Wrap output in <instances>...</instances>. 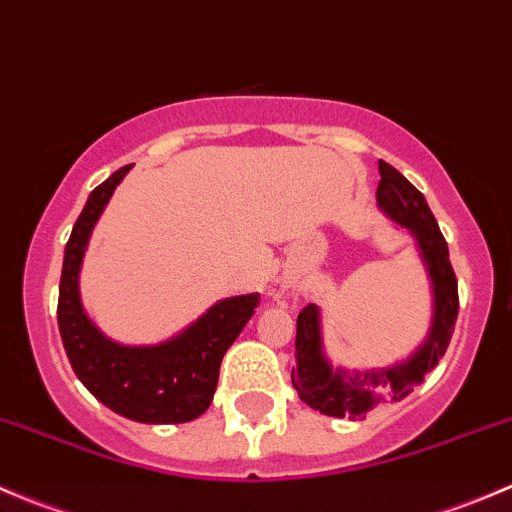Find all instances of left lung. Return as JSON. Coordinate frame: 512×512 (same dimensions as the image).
I'll list each match as a JSON object with an SVG mask.
<instances>
[{"instance_id": "obj_1", "label": "left lung", "mask_w": 512, "mask_h": 512, "mask_svg": "<svg viewBox=\"0 0 512 512\" xmlns=\"http://www.w3.org/2000/svg\"><path fill=\"white\" fill-rule=\"evenodd\" d=\"M379 173L376 205L381 213L389 215L391 223L414 237L418 257L431 282V324L423 342L406 359L381 369L349 371L344 366H332L324 352L322 312L317 304L304 307L297 317V339H294L297 366L292 369V384L299 399L324 416H366L381 401V391H389L394 401L406 399L418 384H423L428 371L436 369L456 327L458 282L436 218L426 198L394 165L379 160Z\"/></svg>"}]
</instances>
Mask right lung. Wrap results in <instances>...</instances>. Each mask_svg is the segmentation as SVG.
Masks as SVG:
<instances>
[{"label":"right lung","instance_id":"obj_1","mask_svg":"<svg viewBox=\"0 0 512 512\" xmlns=\"http://www.w3.org/2000/svg\"><path fill=\"white\" fill-rule=\"evenodd\" d=\"M131 165L91 190L64 250L59 332L81 384L116 414L138 423H185L203 416L218 389L220 364L257 307V292L215 302L160 344H121L91 322L81 302V265L91 232Z\"/></svg>","mask_w":512,"mask_h":512}]
</instances>
